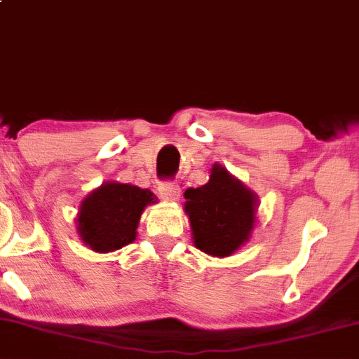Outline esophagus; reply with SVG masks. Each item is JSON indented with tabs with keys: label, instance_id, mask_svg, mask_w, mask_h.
Instances as JSON below:
<instances>
[{
	"label": "esophagus",
	"instance_id": "34e87169",
	"mask_svg": "<svg viewBox=\"0 0 359 359\" xmlns=\"http://www.w3.org/2000/svg\"><path fill=\"white\" fill-rule=\"evenodd\" d=\"M159 195L161 198L166 201H178L181 196V188L176 183H161Z\"/></svg>",
	"mask_w": 359,
	"mask_h": 359
}]
</instances>
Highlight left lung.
Wrapping results in <instances>:
<instances>
[{
    "label": "left lung",
    "instance_id": "obj_1",
    "mask_svg": "<svg viewBox=\"0 0 359 359\" xmlns=\"http://www.w3.org/2000/svg\"><path fill=\"white\" fill-rule=\"evenodd\" d=\"M183 196L193 244L205 255L232 256L252 237L259 198L222 164H213L207 183Z\"/></svg>",
    "mask_w": 359,
    "mask_h": 359
}]
</instances>
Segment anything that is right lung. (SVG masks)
<instances>
[{
  "label": "right lung",
  "mask_w": 359,
  "mask_h": 359,
  "mask_svg": "<svg viewBox=\"0 0 359 359\" xmlns=\"http://www.w3.org/2000/svg\"><path fill=\"white\" fill-rule=\"evenodd\" d=\"M156 201L147 188L104 181L79 203L76 232L95 252H114L134 243L140 215Z\"/></svg>",
  "instance_id": "1"
}]
</instances>
